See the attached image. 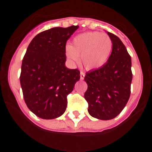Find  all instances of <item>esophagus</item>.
Instances as JSON below:
<instances>
[{"mask_svg": "<svg viewBox=\"0 0 152 152\" xmlns=\"http://www.w3.org/2000/svg\"><path fill=\"white\" fill-rule=\"evenodd\" d=\"M85 73H84V72L81 71L80 72V79H81V80H83L84 78H85Z\"/></svg>", "mask_w": 152, "mask_h": 152, "instance_id": "34e87169", "label": "esophagus"}]
</instances>
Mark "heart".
Here are the masks:
<instances>
[{"label": "heart", "instance_id": "b5f03b06", "mask_svg": "<svg viewBox=\"0 0 152 152\" xmlns=\"http://www.w3.org/2000/svg\"><path fill=\"white\" fill-rule=\"evenodd\" d=\"M113 49V41L107 34L100 32H86L77 35L72 45L65 47V53L73 63L82 62L87 70L98 69L107 62Z\"/></svg>", "mask_w": 152, "mask_h": 152}]
</instances>
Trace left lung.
<instances>
[{
	"mask_svg": "<svg viewBox=\"0 0 152 152\" xmlns=\"http://www.w3.org/2000/svg\"><path fill=\"white\" fill-rule=\"evenodd\" d=\"M107 33L113 41L111 55L103 66L87 72L85 76L89 114L103 121L114 118L124 110L132 80L131 56L125 45L117 36Z\"/></svg>",
	"mask_w": 152,
	"mask_h": 152,
	"instance_id": "1",
	"label": "left lung"
}]
</instances>
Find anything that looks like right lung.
Listing matches in <instances>:
<instances>
[{"label":"right lung","mask_w":152,"mask_h":152,"mask_svg":"<svg viewBox=\"0 0 152 152\" xmlns=\"http://www.w3.org/2000/svg\"><path fill=\"white\" fill-rule=\"evenodd\" d=\"M79 26L56 27L33 38L21 66L20 81L24 100L34 114L54 119L66 110L67 96L80 79L78 69L65 66V45Z\"/></svg>","instance_id":"right-lung-1"}]
</instances>
